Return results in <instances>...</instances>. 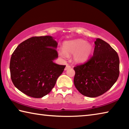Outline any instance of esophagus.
I'll return each instance as SVG.
<instances>
[{
	"label": "esophagus",
	"instance_id": "esophagus-1",
	"mask_svg": "<svg viewBox=\"0 0 129 129\" xmlns=\"http://www.w3.org/2000/svg\"><path fill=\"white\" fill-rule=\"evenodd\" d=\"M71 68V67L70 66V65H66V67L65 68V71H67V70H68V69H69V68Z\"/></svg>",
	"mask_w": 129,
	"mask_h": 129
}]
</instances>
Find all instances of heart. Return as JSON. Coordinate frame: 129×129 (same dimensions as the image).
Returning <instances> with one entry per match:
<instances>
[{"label":"heart","mask_w":129,"mask_h":129,"mask_svg":"<svg viewBox=\"0 0 129 129\" xmlns=\"http://www.w3.org/2000/svg\"><path fill=\"white\" fill-rule=\"evenodd\" d=\"M92 50L90 43L83 39H75L65 41L62 45V51H59V54L62 58H67L69 55L73 54L74 61L82 63L88 59Z\"/></svg>","instance_id":"heart-1"}]
</instances>
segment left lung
Segmentation results:
<instances>
[{
  "mask_svg": "<svg viewBox=\"0 0 129 129\" xmlns=\"http://www.w3.org/2000/svg\"><path fill=\"white\" fill-rule=\"evenodd\" d=\"M93 55L84 64L74 67V84L78 91L96 97L109 90L119 75V59L117 52L105 41L96 39Z\"/></svg>",
  "mask_w": 129,
  "mask_h": 129,
  "instance_id": "8db88e82",
  "label": "left lung"
}]
</instances>
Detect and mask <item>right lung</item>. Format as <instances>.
<instances>
[{
  "label": "right lung",
  "mask_w": 129,
  "mask_h": 129,
  "mask_svg": "<svg viewBox=\"0 0 129 129\" xmlns=\"http://www.w3.org/2000/svg\"><path fill=\"white\" fill-rule=\"evenodd\" d=\"M57 43L52 36H35L20 43L13 52L10 69L13 84L29 97L48 94L64 71L65 65L56 64Z\"/></svg>",
  "instance_id": "add662e5"
}]
</instances>
